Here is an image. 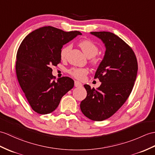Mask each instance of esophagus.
I'll use <instances>...</instances> for the list:
<instances>
[{
    "mask_svg": "<svg viewBox=\"0 0 155 155\" xmlns=\"http://www.w3.org/2000/svg\"><path fill=\"white\" fill-rule=\"evenodd\" d=\"M82 84L81 82L77 81H74V86H76V87H81V86H82Z\"/></svg>",
    "mask_w": 155,
    "mask_h": 155,
    "instance_id": "esophagus-1",
    "label": "esophagus"
}]
</instances>
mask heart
<instances>
[{
	"instance_id": "heart-1",
	"label": "heart",
	"mask_w": 155,
	"mask_h": 155,
	"mask_svg": "<svg viewBox=\"0 0 155 155\" xmlns=\"http://www.w3.org/2000/svg\"><path fill=\"white\" fill-rule=\"evenodd\" d=\"M79 46L88 58H92V63L94 64H97V63L98 62V59L94 57L98 53V48L97 45L92 41L88 40V39H85V40H82L79 43ZM71 49V45H65L61 49L60 52L61 59L64 60L66 59L67 54ZM69 73L74 78L79 79V80H82V79L84 78L85 75L88 73V71L85 68H72L69 71Z\"/></svg>"
}]
</instances>
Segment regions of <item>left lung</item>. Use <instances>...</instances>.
Segmentation results:
<instances>
[{
    "instance_id": "left-lung-1",
    "label": "left lung",
    "mask_w": 155,
    "mask_h": 155,
    "mask_svg": "<svg viewBox=\"0 0 155 155\" xmlns=\"http://www.w3.org/2000/svg\"><path fill=\"white\" fill-rule=\"evenodd\" d=\"M91 34L101 39L106 48L94 76L102 83L96 89L84 85L87 95L80 107L86 117L100 121L111 117L126 101L134 88L138 65L134 51L117 35L109 31Z\"/></svg>"
}]
</instances>
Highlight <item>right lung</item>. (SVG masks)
<instances>
[{"label": "right lung", "mask_w": 155, "mask_h": 155, "mask_svg": "<svg viewBox=\"0 0 155 155\" xmlns=\"http://www.w3.org/2000/svg\"><path fill=\"white\" fill-rule=\"evenodd\" d=\"M78 35L52 26L35 30L24 39L18 50L16 72L31 108L39 114L51 113L62 97L74 86L73 79L63 77L54 81L51 66L61 62L63 46Z\"/></svg>", "instance_id": "right-lung-1"}]
</instances>
